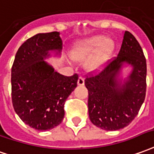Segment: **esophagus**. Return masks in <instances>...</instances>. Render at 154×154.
Instances as JSON below:
<instances>
[{
	"label": "esophagus",
	"mask_w": 154,
	"mask_h": 154,
	"mask_svg": "<svg viewBox=\"0 0 154 154\" xmlns=\"http://www.w3.org/2000/svg\"><path fill=\"white\" fill-rule=\"evenodd\" d=\"M77 84L79 86H83L84 85V78L82 77H79L78 80H77Z\"/></svg>",
	"instance_id": "1"
}]
</instances>
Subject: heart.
Masks as SVG:
<instances>
[{
  "instance_id": "1",
  "label": "heart",
  "mask_w": 154,
  "mask_h": 154,
  "mask_svg": "<svg viewBox=\"0 0 154 154\" xmlns=\"http://www.w3.org/2000/svg\"><path fill=\"white\" fill-rule=\"evenodd\" d=\"M112 48L113 42L111 40H105L102 36H93L75 45L71 51V57L76 61H85L94 54L88 60L86 66L89 71H95L103 65Z\"/></svg>"
}]
</instances>
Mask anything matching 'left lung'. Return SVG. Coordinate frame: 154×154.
Returning <instances> with one entry per match:
<instances>
[{"instance_id":"1","label":"left lung","mask_w":154,"mask_h":154,"mask_svg":"<svg viewBox=\"0 0 154 154\" xmlns=\"http://www.w3.org/2000/svg\"><path fill=\"white\" fill-rule=\"evenodd\" d=\"M123 63L133 66L129 80L123 85L117 76ZM146 58L140 44L126 31L118 57L107 62L99 72H89L85 79L88 90V113L91 122L107 131L125 128L140 110L146 95Z\"/></svg>"}]
</instances>
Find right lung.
Returning a JSON list of instances; mask_svg holds the SVG:
<instances>
[{
	"label": "right lung",
	"instance_id": "right-lung-1",
	"mask_svg": "<svg viewBox=\"0 0 154 154\" xmlns=\"http://www.w3.org/2000/svg\"><path fill=\"white\" fill-rule=\"evenodd\" d=\"M60 33H39L19 47L11 67V100L15 112L39 131L54 128L64 118V104L77 87L78 75L63 76L44 61L49 51L62 50Z\"/></svg>",
	"mask_w": 154,
	"mask_h": 154
}]
</instances>
